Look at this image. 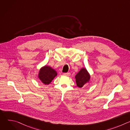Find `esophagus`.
Wrapping results in <instances>:
<instances>
[{
  "instance_id": "34e87169",
  "label": "esophagus",
  "mask_w": 130,
  "mask_h": 130,
  "mask_svg": "<svg viewBox=\"0 0 130 130\" xmlns=\"http://www.w3.org/2000/svg\"><path fill=\"white\" fill-rule=\"evenodd\" d=\"M63 75L67 76H70V72H67V73H63Z\"/></svg>"
}]
</instances>
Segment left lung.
Listing matches in <instances>:
<instances>
[{"mask_svg": "<svg viewBox=\"0 0 130 130\" xmlns=\"http://www.w3.org/2000/svg\"><path fill=\"white\" fill-rule=\"evenodd\" d=\"M77 85L81 88L88 83L90 80V75L86 68L83 67L75 76Z\"/></svg>", "mask_w": 130, "mask_h": 130, "instance_id": "obj_1", "label": "left lung"}]
</instances>
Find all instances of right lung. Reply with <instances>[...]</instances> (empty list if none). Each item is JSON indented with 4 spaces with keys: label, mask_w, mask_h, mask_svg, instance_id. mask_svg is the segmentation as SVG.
<instances>
[{
    "label": "right lung",
    "mask_w": 130,
    "mask_h": 130,
    "mask_svg": "<svg viewBox=\"0 0 130 130\" xmlns=\"http://www.w3.org/2000/svg\"><path fill=\"white\" fill-rule=\"evenodd\" d=\"M57 75V72L55 69L49 66L45 65L40 68L38 77L43 84L48 85Z\"/></svg>",
    "instance_id": "add662e5"
}]
</instances>
